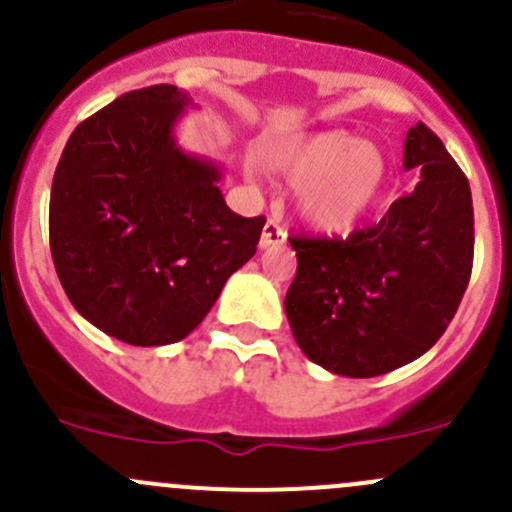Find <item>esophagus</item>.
Here are the masks:
<instances>
[{
    "mask_svg": "<svg viewBox=\"0 0 512 512\" xmlns=\"http://www.w3.org/2000/svg\"><path fill=\"white\" fill-rule=\"evenodd\" d=\"M287 242V230L280 225V220L270 218L265 223V230H262L260 237V247H277V245H285Z\"/></svg>",
    "mask_w": 512,
    "mask_h": 512,
    "instance_id": "obj_1",
    "label": "esophagus"
}]
</instances>
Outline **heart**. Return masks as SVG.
Masks as SVG:
<instances>
[{
	"label": "heart",
	"instance_id": "1",
	"mask_svg": "<svg viewBox=\"0 0 512 512\" xmlns=\"http://www.w3.org/2000/svg\"><path fill=\"white\" fill-rule=\"evenodd\" d=\"M282 175L299 185L302 218L319 230H347L369 213L386 183V160L347 131L307 138L282 160Z\"/></svg>",
	"mask_w": 512,
	"mask_h": 512
}]
</instances>
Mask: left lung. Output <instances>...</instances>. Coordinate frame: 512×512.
Segmentation results:
<instances>
[{
    "mask_svg": "<svg viewBox=\"0 0 512 512\" xmlns=\"http://www.w3.org/2000/svg\"><path fill=\"white\" fill-rule=\"evenodd\" d=\"M404 168H421V178L379 223L332 240L289 237V327L307 359L332 374L369 379L426 354L471 280L468 178L423 123L406 133Z\"/></svg>",
    "mask_w": 512,
    "mask_h": 512,
    "instance_id": "8db88e82",
    "label": "left lung"
}]
</instances>
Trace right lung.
I'll use <instances>...</instances> for the list:
<instances>
[{
  "label": "right lung",
  "instance_id": "obj_1",
  "mask_svg": "<svg viewBox=\"0 0 512 512\" xmlns=\"http://www.w3.org/2000/svg\"><path fill=\"white\" fill-rule=\"evenodd\" d=\"M190 103L170 84L118 96L74 128L51 183L61 287L81 317L133 347L188 337L265 225L227 208L218 165L178 148Z\"/></svg>",
  "mask_w": 512,
  "mask_h": 512
}]
</instances>
